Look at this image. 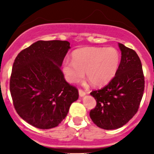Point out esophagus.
I'll use <instances>...</instances> for the list:
<instances>
[{"label": "esophagus", "mask_w": 154, "mask_h": 154, "mask_svg": "<svg viewBox=\"0 0 154 154\" xmlns=\"http://www.w3.org/2000/svg\"><path fill=\"white\" fill-rule=\"evenodd\" d=\"M79 94L80 97H83V96H85V95H86L85 92H84L83 90H81V89H79Z\"/></svg>", "instance_id": "obj_1"}]
</instances>
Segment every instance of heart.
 Segmentation results:
<instances>
[{"label":"heart","mask_w":154,"mask_h":154,"mask_svg":"<svg viewBox=\"0 0 154 154\" xmlns=\"http://www.w3.org/2000/svg\"><path fill=\"white\" fill-rule=\"evenodd\" d=\"M120 55L115 48L87 47L74 51L72 61L65 60L62 72L69 83H79L85 77L94 86L107 84L115 76Z\"/></svg>","instance_id":"obj_1"}]
</instances>
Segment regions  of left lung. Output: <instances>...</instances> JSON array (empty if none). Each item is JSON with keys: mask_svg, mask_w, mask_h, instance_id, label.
Returning a JSON list of instances; mask_svg holds the SVG:
<instances>
[{"mask_svg": "<svg viewBox=\"0 0 154 154\" xmlns=\"http://www.w3.org/2000/svg\"><path fill=\"white\" fill-rule=\"evenodd\" d=\"M121 61L114 78L103 89L90 93L96 106L89 112L95 124L104 130L122 127L137 113L144 91L140 59L135 51L119 43Z\"/></svg>", "mask_w": 154, "mask_h": 154, "instance_id": "obj_1", "label": "left lung"}]
</instances>
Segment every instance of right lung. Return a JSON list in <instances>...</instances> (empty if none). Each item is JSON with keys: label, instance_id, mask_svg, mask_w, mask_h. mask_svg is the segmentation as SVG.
<instances>
[{"label": "right lung", "instance_id": "1", "mask_svg": "<svg viewBox=\"0 0 154 154\" xmlns=\"http://www.w3.org/2000/svg\"><path fill=\"white\" fill-rule=\"evenodd\" d=\"M70 48L67 41H38L16 57L11 95L17 114L31 126L42 130L58 126L79 99L77 89L65 81L60 69Z\"/></svg>", "mask_w": 154, "mask_h": 154}]
</instances>
